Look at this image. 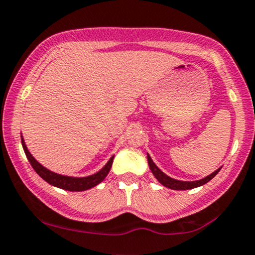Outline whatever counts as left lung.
Segmentation results:
<instances>
[{
    "instance_id": "8db88e82",
    "label": "left lung",
    "mask_w": 255,
    "mask_h": 255,
    "mask_svg": "<svg viewBox=\"0 0 255 255\" xmlns=\"http://www.w3.org/2000/svg\"><path fill=\"white\" fill-rule=\"evenodd\" d=\"M146 158H148L149 168H150L151 173H153V175L155 176V179L158 180V181L160 182L163 186L169 187V189H171V190H191V189H195V187L202 186V185L207 184L210 180H212L213 177L217 175L218 171H220L221 168H222V166H221V168H218L217 170H215L213 173H211L210 175L202 177V179H200V180H195V181H182V180H176V179H174V177L168 176L165 173H163V171H161L160 169L155 165V163H154L153 159L150 158V155H149V154H146Z\"/></svg>"
}]
</instances>
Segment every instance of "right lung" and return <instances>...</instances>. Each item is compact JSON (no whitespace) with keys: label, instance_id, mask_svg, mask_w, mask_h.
<instances>
[{"label":"right lung","instance_id":"right-lung-1","mask_svg":"<svg viewBox=\"0 0 255 255\" xmlns=\"http://www.w3.org/2000/svg\"><path fill=\"white\" fill-rule=\"evenodd\" d=\"M20 142H22L23 150H24L25 156H27L28 161L30 163L32 168L34 169L35 173L38 174L43 180L48 182V184L53 185V186L59 187V189L68 190V191H85V190H89L95 187L96 185H99L100 182L104 181L105 177L107 176V174L111 170V166L113 163V158L115 155H112L109 159L106 164L100 169L99 171H96L95 174L89 176H68V175H61V174L54 173V171L49 170V169L43 166L34 156L30 154V151L28 150L27 145H25L24 139H23V135H20Z\"/></svg>","mask_w":255,"mask_h":255}]
</instances>
